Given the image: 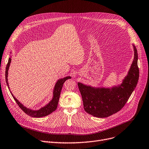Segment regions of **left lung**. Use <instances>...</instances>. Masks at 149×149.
Instances as JSON below:
<instances>
[{
	"label": "left lung",
	"mask_w": 149,
	"mask_h": 149,
	"mask_svg": "<svg viewBox=\"0 0 149 149\" xmlns=\"http://www.w3.org/2000/svg\"><path fill=\"white\" fill-rule=\"evenodd\" d=\"M134 57L121 83L112 87H97L78 83L84 111L98 118H106L120 111L135 89L139 79L138 52L132 44Z\"/></svg>",
	"instance_id": "obj_1"
}]
</instances>
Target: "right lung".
Wrapping results in <instances>:
<instances>
[{
  "label": "right lung",
  "instance_id": "right-lung-1",
  "mask_svg": "<svg viewBox=\"0 0 149 149\" xmlns=\"http://www.w3.org/2000/svg\"><path fill=\"white\" fill-rule=\"evenodd\" d=\"M12 52H10V54H11ZM11 56H10L9 58H8V64L6 68V70H5V80H6V83L8 86V88L11 94L12 95L13 97L14 98V100L15 101V102L17 103V104L19 105V106L21 108L22 110L26 113L27 115H28L30 116L34 117V118H41V117L45 116L51 114L52 112H53L54 111L56 110V109L57 107V105L58 103V100L60 95V93L61 89L63 88V85L64 83L68 79H71V77L70 76H67L63 78H61V79H58L56 84L54 85V88L53 89L52 91V98L51 100L49 101V102L46 104L45 106L43 107H41L40 109H37V110H34V109L28 108L26 106H25L23 104H22L20 101L16 99L13 93L11 92L10 89V86H9V83L8 81V70L10 68V66L11 64Z\"/></svg>",
  "mask_w": 149,
  "mask_h": 149
}]
</instances>
